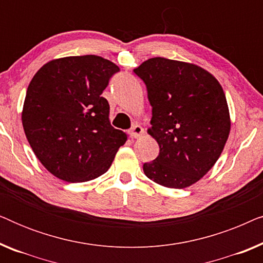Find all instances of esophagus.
Here are the masks:
<instances>
[{"label":"esophagus","instance_id":"1","mask_svg":"<svg viewBox=\"0 0 263 263\" xmlns=\"http://www.w3.org/2000/svg\"><path fill=\"white\" fill-rule=\"evenodd\" d=\"M143 134H145V130H143V128L141 127V125H139V124L133 125V128H132V130H130V136H132V138L139 139L140 136H142Z\"/></svg>","mask_w":263,"mask_h":263}]
</instances>
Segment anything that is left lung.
<instances>
[{"label":"left lung","mask_w":263,"mask_h":263,"mask_svg":"<svg viewBox=\"0 0 263 263\" xmlns=\"http://www.w3.org/2000/svg\"><path fill=\"white\" fill-rule=\"evenodd\" d=\"M152 106L147 133L159 156L143 164L149 179L183 189L213 167L228 141L231 120L219 81L196 64L153 57L135 68Z\"/></svg>","instance_id":"left-lung-1"}]
</instances>
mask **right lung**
<instances>
[{
    "instance_id": "1",
    "label": "right lung",
    "mask_w": 263,
    "mask_h": 263,
    "mask_svg": "<svg viewBox=\"0 0 263 263\" xmlns=\"http://www.w3.org/2000/svg\"><path fill=\"white\" fill-rule=\"evenodd\" d=\"M120 70L96 55L68 56L45 63L28 85L21 121L35 157L50 174L77 183L109 170L127 134L110 123L102 97Z\"/></svg>"
}]
</instances>
